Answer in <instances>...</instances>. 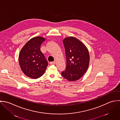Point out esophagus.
<instances>
[{
  "mask_svg": "<svg viewBox=\"0 0 120 120\" xmlns=\"http://www.w3.org/2000/svg\"><path fill=\"white\" fill-rule=\"evenodd\" d=\"M56 61H54V62H50L49 64H56Z\"/></svg>",
  "mask_w": 120,
  "mask_h": 120,
  "instance_id": "1",
  "label": "esophagus"
}]
</instances>
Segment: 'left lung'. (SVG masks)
Wrapping results in <instances>:
<instances>
[{
  "label": "left lung",
  "instance_id": "1",
  "mask_svg": "<svg viewBox=\"0 0 120 120\" xmlns=\"http://www.w3.org/2000/svg\"><path fill=\"white\" fill-rule=\"evenodd\" d=\"M65 49L66 67L62 76L69 81L79 79L86 71L89 64L90 56L86 46L73 37L63 40Z\"/></svg>",
  "mask_w": 120,
  "mask_h": 120
}]
</instances>
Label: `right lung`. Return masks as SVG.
<instances>
[{
	"label": "right lung",
	"instance_id": "1",
	"mask_svg": "<svg viewBox=\"0 0 120 120\" xmlns=\"http://www.w3.org/2000/svg\"><path fill=\"white\" fill-rule=\"evenodd\" d=\"M45 39L36 37L30 39L21 50L19 61L23 73L27 77L36 79L45 72L48 62L40 50Z\"/></svg>",
	"mask_w": 120,
	"mask_h": 120
}]
</instances>
